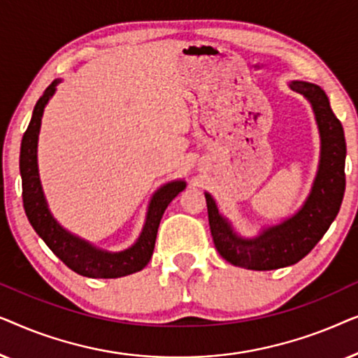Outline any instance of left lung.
I'll list each match as a JSON object with an SVG mask.
<instances>
[{"instance_id":"obj_1","label":"left lung","mask_w":358,"mask_h":358,"mask_svg":"<svg viewBox=\"0 0 358 358\" xmlns=\"http://www.w3.org/2000/svg\"><path fill=\"white\" fill-rule=\"evenodd\" d=\"M288 87L310 102L321 141L315 180L301 207L280 223L262 227L256 236L246 238L222 215L212 194L205 192L215 248L224 261L249 271H273L301 261L329 229L344 199L347 146L342 124L320 86L293 80Z\"/></svg>"}]
</instances>
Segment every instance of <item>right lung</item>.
Listing matches in <instances>:
<instances>
[{"mask_svg": "<svg viewBox=\"0 0 358 358\" xmlns=\"http://www.w3.org/2000/svg\"><path fill=\"white\" fill-rule=\"evenodd\" d=\"M60 83L62 80H55L43 91L42 97L34 107L32 119L22 136L19 169H21L22 179V202L29 223L43 239V243L52 249V252L65 262L73 272L80 273L83 277L119 278L140 272L153 256L156 234H158V227L164 210L168 208L174 197H178L179 192H182L187 184L184 179H178L166 182L158 190H155L150 199L145 223L138 238L124 251H106L62 227L48 208L37 161L38 134H41L43 110H45L48 101L55 94L57 86Z\"/></svg>", "mask_w": 358, "mask_h": 358, "instance_id": "add662e5", "label": "right lung"}]
</instances>
